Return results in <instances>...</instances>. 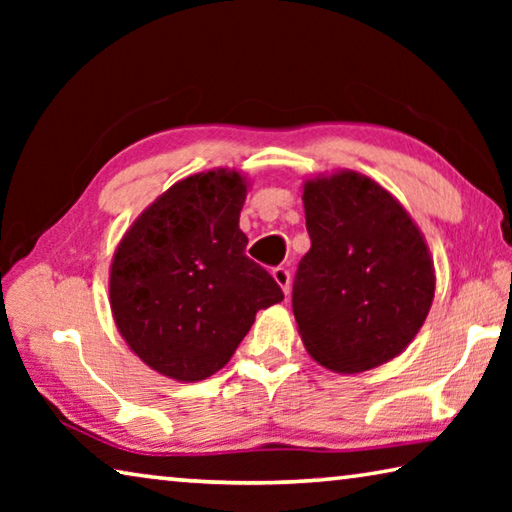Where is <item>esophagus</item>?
Returning a JSON list of instances; mask_svg holds the SVG:
<instances>
[{"instance_id": "obj_1", "label": "esophagus", "mask_w": 512, "mask_h": 512, "mask_svg": "<svg viewBox=\"0 0 512 512\" xmlns=\"http://www.w3.org/2000/svg\"><path fill=\"white\" fill-rule=\"evenodd\" d=\"M273 280L277 282V287H280L284 293H289V284H291V275L284 266H277L273 268Z\"/></svg>"}]
</instances>
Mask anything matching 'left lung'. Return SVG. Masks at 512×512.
Here are the masks:
<instances>
[{
    "label": "left lung",
    "instance_id": "8db88e82",
    "mask_svg": "<svg viewBox=\"0 0 512 512\" xmlns=\"http://www.w3.org/2000/svg\"><path fill=\"white\" fill-rule=\"evenodd\" d=\"M309 253L293 282V316L311 359L357 375L395 359L427 320L436 268L397 198L363 173L302 185Z\"/></svg>",
    "mask_w": 512,
    "mask_h": 512
}]
</instances>
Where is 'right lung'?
Instances as JSON below:
<instances>
[{
	"mask_svg": "<svg viewBox=\"0 0 512 512\" xmlns=\"http://www.w3.org/2000/svg\"><path fill=\"white\" fill-rule=\"evenodd\" d=\"M248 180L210 169L178 180L137 216L110 264V309L121 339L151 370L201 381L221 370L259 309L284 293L244 255L239 214Z\"/></svg>",
	"mask_w": 512,
	"mask_h": 512,
	"instance_id": "obj_1",
	"label": "right lung"
}]
</instances>
